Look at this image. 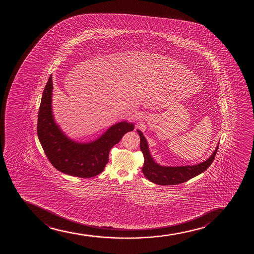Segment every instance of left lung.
Wrapping results in <instances>:
<instances>
[{
    "mask_svg": "<svg viewBox=\"0 0 254 254\" xmlns=\"http://www.w3.org/2000/svg\"><path fill=\"white\" fill-rule=\"evenodd\" d=\"M137 132L140 138V151L142 152L145 158L144 165L142 167L143 174L146 176V179H148V181H152L155 184L162 186L181 184L204 172L213 163L219 148L218 144L214 152L210 156L209 158L195 165L179 167L161 166L160 164L153 160V158L150 154L148 144L146 138L144 137L142 132H140V130H137Z\"/></svg>",
    "mask_w": 254,
    "mask_h": 254,
    "instance_id": "obj_1",
    "label": "left lung"
}]
</instances>
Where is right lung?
<instances>
[{
  "label": "right lung",
  "instance_id": "obj_1",
  "mask_svg": "<svg viewBox=\"0 0 254 254\" xmlns=\"http://www.w3.org/2000/svg\"><path fill=\"white\" fill-rule=\"evenodd\" d=\"M53 76L48 79L39 109L37 134L50 163L60 172L79 178H91L104 170L112 147L124 134L134 129L132 123H118L97 140L75 142L62 131L52 109Z\"/></svg>",
  "mask_w": 254,
  "mask_h": 254
}]
</instances>
